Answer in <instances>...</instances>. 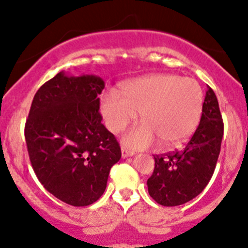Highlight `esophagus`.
<instances>
[{
  "label": "esophagus",
  "mask_w": 248,
  "mask_h": 248,
  "mask_svg": "<svg viewBox=\"0 0 248 248\" xmlns=\"http://www.w3.org/2000/svg\"><path fill=\"white\" fill-rule=\"evenodd\" d=\"M121 153H122V158H127V157H132L135 153H133L132 151H129V149L124 148V147H122L121 148Z\"/></svg>",
  "instance_id": "esophagus-1"
}]
</instances>
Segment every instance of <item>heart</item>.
Here are the masks:
<instances>
[{
  "instance_id": "b5f03b06",
  "label": "heart",
  "mask_w": 248,
  "mask_h": 248,
  "mask_svg": "<svg viewBox=\"0 0 248 248\" xmlns=\"http://www.w3.org/2000/svg\"><path fill=\"white\" fill-rule=\"evenodd\" d=\"M121 95L108 91L100 110L108 129L121 132L140 112V126L124 136L131 148H148L159 140L163 147H177L196 129L202 119L204 95L194 79L174 74H152L124 84Z\"/></svg>"
}]
</instances>
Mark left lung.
I'll return each mask as SVG.
<instances>
[{"label":"left lung","instance_id":"8db88e82","mask_svg":"<svg viewBox=\"0 0 248 248\" xmlns=\"http://www.w3.org/2000/svg\"><path fill=\"white\" fill-rule=\"evenodd\" d=\"M224 122L215 93L207 88L200 124L186 146L155 155V170L148 180L149 195L163 206H178L199 195L215 170L221 148Z\"/></svg>","mask_w":248,"mask_h":248}]
</instances>
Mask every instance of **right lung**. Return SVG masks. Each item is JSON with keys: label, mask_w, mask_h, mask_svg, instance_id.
Segmentation results:
<instances>
[{"label": "right lung", "mask_w": 248, "mask_h": 248, "mask_svg": "<svg viewBox=\"0 0 248 248\" xmlns=\"http://www.w3.org/2000/svg\"><path fill=\"white\" fill-rule=\"evenodd\" d=\"M96 75L60 71L35 93L24 127L27 149L38 180L73 206L100 199L110 169L121 158L115 136L101 124Z\"/></svg>", "instance_id": "obj_1"}]
</instances>
